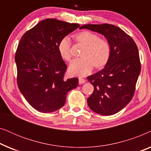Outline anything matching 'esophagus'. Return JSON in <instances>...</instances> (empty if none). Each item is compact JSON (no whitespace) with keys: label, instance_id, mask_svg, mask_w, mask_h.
Returning <instances> with one entry per match:
<instances>
[{"label":"esophagus","instance_id":"34e87169","mask_svg":"<svg viewBox=\"0 0 151 151\" xmlns=\"http://www.w3.org/2000/svg\"><path fill=\"white\" fill-rule=\"evenodd\" d=\"M85 82V80L82 78H79V84H84Z\"/></svg>","mask_w":151,"mask_h":151}]
</instances>
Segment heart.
Masks as SVG:
<instances>
[{
  "label": "heart",
  "mask_w": 151,
  "mask_h": 151,
  "mask_svg": "<svg viewBox=\"0 0 151 151\" xmlns=\"http://www.w3.org/2000/svg\"><path fill=\"white\" fill-rule=\"evenodd\" d=\"M75 41L83 45L80 56L71 62L69 73L73 76H84L92 71L93 67L101 69L109 62L111 55V46L108 41L99 38L98 35L88 31H82L73 36ZM59 54L64 60L71 59V43L65 37L58 45Z\"/></svg>",
  "instance_id": "1"
}]
</instances>
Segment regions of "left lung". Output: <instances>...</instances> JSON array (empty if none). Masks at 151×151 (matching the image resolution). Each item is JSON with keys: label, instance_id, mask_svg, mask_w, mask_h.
<instances>
[{"label": "left lung", "instance_id": "left-lung-1", "mask_svg": "<svg viewBox=\"0 0 151 151\" xmlns=\"http://www.w3.org/2000/svg\"><path fill=\"white\" fill-rule=\"evenodd\" d=\"M80 29L104 35L111 46L110 58L105 67L87 77L94 86L87 98L88 106L98 114H115L131 102L135 93L141 71L137 45L129 35L113 24H84Z\"/></svg>", "mask_w": 151, "mask_h": 151}]
</instances>
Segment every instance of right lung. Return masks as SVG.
<instances>
[{
	"label": "right lung",
	"mask_w": 151,
	"mask_h": 151,
	"mask_svg": "<svg viewBox=\"0 0 151 151\" xmlns=\"http://www.w3.org/2000/svg\"><path fill=\"white\" fill-rule=\"evenodd\" d=\"M79 27L48 18L20 38L15 55L18 86L29 104L40 112L58 110L65 104L67 93L78 86L77 78H65L67 67L58 45Z\"/></svg>",
	"instance_id": "1"
}]
</instances>
